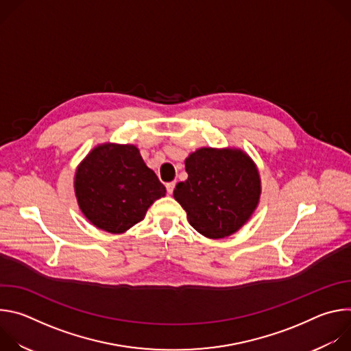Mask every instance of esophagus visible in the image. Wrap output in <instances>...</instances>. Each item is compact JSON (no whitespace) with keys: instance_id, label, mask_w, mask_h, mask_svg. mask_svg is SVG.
I'll use <instances>...</instances> for the list:
<instances>
[{"instance_id":"1","label":"esophagus","mask_w":351,"mask_h":351,"mask_svg":"<svg viewBox=\"0 0 351 351\" xmlns=\"http://www.w3.org/2000/svg\"><path fill=\"white\" fill-rule=\"evenodd\" d=\"M175 186H176V182H169V183H167V191H168L169 194H172L173 190H175Z\"/></svg>"}]
</instances>
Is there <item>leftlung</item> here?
<instances>
[{
  "label": "left lung",
  "mask_w": 351,
  "mask_h": 351,
  "mask_svg": "<svg viewBox=\"0 0 351 351\" xmlns=\"http://www.w3.org/2000/svg\"><path fill=\"white\" fill-rule=\"evenodd\" d=\"M189 178L173 197L189 223L208 239L237 232L253 215L261 194V179L253 160L239 148L203 147L184 161Z\"/></svg>",
  "instance_id": "1"
}]
</instances>
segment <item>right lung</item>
I'll use <instances>...</instances> for the list:
<instances>
[{
    "mask_svg": "<svg viewBox=\"0 0 351 351\" xmlns=\"http://www.w3.org/2000/svg\"><path fill=\"white\" fill-rule=\"evenodd\" d=\"M75 193L83 215L95 228L123 233L167 189L136 145L106 143L94 147L77 167Z\"/></svg>",
    "mask_w": 351,
    "mask_h": 351,
    "instance_id": "right-lung-1",
    "label": "right lung"
}]
</instances>
